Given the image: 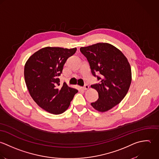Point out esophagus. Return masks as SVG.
Here are the masks:
<instances>
[{
    "mask_svg": "<svg viewBox=\"0 0 159 159\" xmlns=\"http://www.w3.org/2000/svg\"><path fill=\"white\" fill-rule=\"evenodd\" d=\"M89 89V86L88 85H84V86L82 87V89H83L84 90H88Z\"/></svg>",
    "mask_w": 159,
    "mask_h": 159,
    "instance_id": "34e87169",
    "label": "esophagus"
}]
</instances>
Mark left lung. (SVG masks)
<instances>
[{
	"label": "left lung",
	"instance_id": "8db88e82",
	"mask_svg": "<svg viewBox=\"0 0 159 159\" xmlns=\"http://www.w3.org/2000/svg\"><path fill=\"white\" fill-rule=\"evenodd\" d=\"M80 51L88 60L93 75L99 81L91 85L98 93V99L91 105L99 112L107 111L127 95L131 82L130 65L122 52L109 43H98L81 47Z\"/></svg>",
	"mask_w": 159,
	"mask_h": 159
}]
</instances>
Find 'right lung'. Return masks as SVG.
Listing matches in <instances>:
<instances>
[{"label": "right lung", "mask_w": 159, "mask_h": 159, "mask_svg": "<svg viewBox=\"0 0 159 159\" xmlns=\"http://www.w3.org/2000/svg\"><path fill=\"white\" fill-rule=\"evenodd\" d=\"M76 50L45 47L34 53L25 64V79L30 95L41 108L51 114L63 113L78 92L65 82L61 85L59 79L67 58Z\"/></svg>", "instance_id": "right-lung-1"}]
</instances>
